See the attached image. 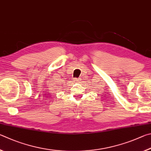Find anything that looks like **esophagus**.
Segmentation results:
<instances>
[{
  "mask_svg": "<svg viewBox=\"0 0 151 151\" xmlns=\"http://www.w3.org/2000/svg\"><path fill=\"white\" fill-rule=\"evenodd\" d=\"M81 81L80 78H75V81L76 82H79V81Z\"/></svg>",
  "mask_w": 151,
  "mask_h": 151,
  "instance_id": "obj_1",
  "label": "esophagus"
}]
</instances>
